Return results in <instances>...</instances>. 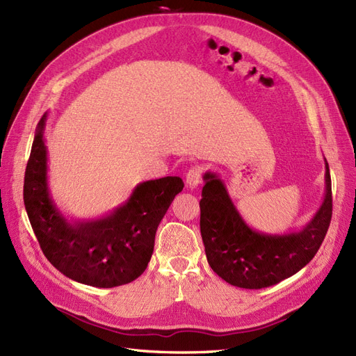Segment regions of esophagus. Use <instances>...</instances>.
Wrapping results in <instances>:
<instances>
[{
  "instance_id": "esophagus-1",
  "label": "esophagus",
  "mask_w": 356,
  "mask_h": 356,
  "mask_svg": "<svg viewBox=\"0 0 356 356\" xmlns=\"http://www.w3.org/2000/svg\"><path fill=\"white\" fill-rule=\"evenodd\" d=\"M201 176H202V167H201V165H193V167H191V168L188 170L186 179H185L186 186L191 188V189L197 188V186L200 185V181H201Z\"/></svg>"
}]
</instances>
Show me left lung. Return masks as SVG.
<instances>
[{
    "instance_id": "obj_1",
    "label": "left lung",
    "mask_w": 356,
    "mask_h": 356,
    "mask_svg": "<svg viewBox=\"0 0 356 356\" xmlns=\"http://www.w3.org/2000/svg\"><path fill=\"white\" fill-rule=\"evenodd\" d=\"M201 236L209 265L222 280L239 289L259 290L281 282L314 259L325 238L332 214L331 177L325 161V197L302 231L285 235L256 232L239 216L223 181L204 175Z\"/></svg>"
}]
</instances>
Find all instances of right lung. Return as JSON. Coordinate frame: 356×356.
<instances>
[{
  "label": "right lung",
  "mask_w": 356,
  "mask_h": 356,
  "mask_svg": "<svg viewBox=\"0 0 356 356\" xmlns=\"http://www.w3.org/2000/svg\"><path fill=\"white\" fill-rule=\"evenodd\" d=\"M45 118L33 137L24 185L25 209L44 256L65 277L86 285L112 289L134 281L151 260L158 225L185 186L183 180L167 176L143 181L109 216L67 222L49 192Z\"/></svg>",
  "instance_id": "obj_1"
}]
</instances>
